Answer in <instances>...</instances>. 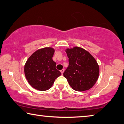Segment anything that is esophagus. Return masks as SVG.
I'll return each instance as SVG.
<instances>
[{
    "label": "esophagus",
    "mask_w": 124,
    "mask_h": 124,
    "mask_svg": "<svg viewBox=\"0 0 124 124\" xmlns=\"http://www.w3.org/2000/svg\"><path fill=\"white\" fill-rule=\"evenodd\" d=\"M64 71V69H62V70H61V71H60V72H61V73H62V75H63V73Z\"/></svg>",
    "instance_id": "34e87169"
}]
</instances>
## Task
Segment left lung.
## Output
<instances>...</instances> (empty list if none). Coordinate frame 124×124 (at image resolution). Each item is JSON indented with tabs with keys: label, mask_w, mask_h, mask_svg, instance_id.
Wrapping results in <instances>:
<instances>
[{
	"label": "left lung",
	"mask_w": 124,
	"mask_h": 124,
	"mask_svg": "<svg viewBox=\"0 0 124 124\" xmlns=\"http://www.w3.org/2000/svg\"><path fill=\"white\" fill-rule=\"evenodd\" d=\"M69 61L63 76L74 90L84 91L94 86L99 76L100 69L95 58L81 47L66 49Z\"/></svg>",
	"instance_id": "left-lung-1"
}]
</instances>
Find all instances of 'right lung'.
Returning a JSON list of instances; mask_svg holds the SVG:
<instances>
[{"instance_id":"add662e5","label":"right lung","mask_w":124,"mask_h":124,"mask_svg":"<svg viewBox=\"0 0 124 124\" xmlns=\"http://www.w3.org/2000/svg\"><path fill=\"white\" fill-rule=\"evenodd\" d=\"M55 49L45 47L34 52L24 65L25 78L29 85L39 91H46L52 86L61 73L56 68L52 57Z\"/></svg>"}]
</instances>
